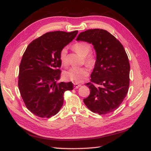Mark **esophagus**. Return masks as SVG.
<instances>
[{"instance_id":"1","label":"esophagus","mask_w":151,"mask_h":151,"mask_svg":"<svg viewBox=\"0 0 151 151\" xmlns=\"http://www.w3.org/2000/svg\"><path fill=\"white\" fill-rule=\"evenodd\" d=\"M81 84H77V83H74V87L75 88H78L79 87H81Z\"/></svg>"}]
</instances>
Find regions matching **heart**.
I'll use <instances>...</instances> for the list:
<instances>
[{
  "mask_svg": "<svg viewBox=\"0 0 151 151\" xmlns=\"http://www.w3.org/2000/svg\"><path fill=\"white\" fill-rule=\"evenodd\" d=\"M73 49L76 52L84 56L85 62L89 66L92 67L95 65L96 59L91 54H89L91 51V45L86 42H78L73 45ZM67 48L64 47L60 52V60L62 65H67L68 63ZM89 75V69L86 67H71L64 72V78L75 83H81Z\"/></svg>",
  "mask_w": 151,
  "mask_h": 151,
  "instance_id": "1",
  "label": "heart"
}]
</instances>
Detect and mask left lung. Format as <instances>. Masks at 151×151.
Returning <instances> with one entry per match:
<instances>
[{
    "instance_id": "1",
    "label": "left lung",
    "mask_w": 151,
    "mask_h": 151,
    "mask_svg": "<svg viewBox=\"0 0 151 151\" xmlns=\"http://www.w3.org/2000/svg\"><path fill=\"white\" fill-rule=\"evenodd\" d=\"M76 41L92 44L97 55L91 82L86 84L90 94L84 99V104L99 115L111 113L122 103L129 88L130 67L123 45L102 29L83 32Z\"/></svg>"
}]
</instances>
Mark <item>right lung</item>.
I'll return each instance as SVG.
<instances>
[{"instance_id": "add662e5", "label": "right lung", "mask_w": 151, "mask_h": 151, "mask_svg": "<svg viewBox=\"0 0 151 151\" xmlns=\"http://www.w3.org/2000/svg\"><path fill=\"white\" fill-rule=\"evenodd\" d=\"M78 34L50 32L32 41L19 65L18 86L25 106L32 113L49 118L60 111L63 93L72 90V82H61L60 52Z\"/></svg>"}]
</instances>
